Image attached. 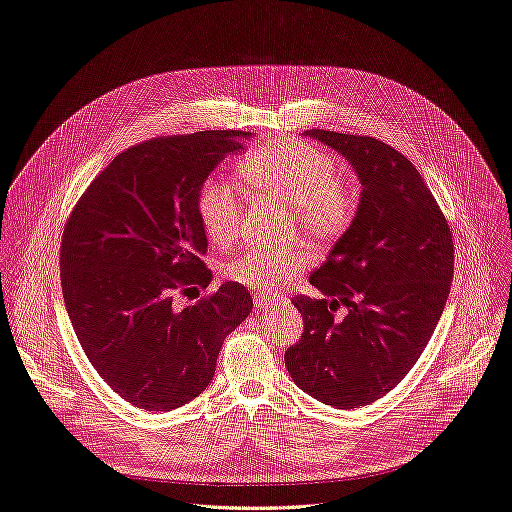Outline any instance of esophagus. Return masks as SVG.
<instances>
[{
  "mask_svg": "<svg viewBox=\"0 0 512 512\" xmlns=\"http://www.w3.org/2000/svg\"><path fill=\"white\" fill-rule=\"evenodd\" d=\"M277 304H279V300H269V298H264V296H256L254 298V306L260 308V310H269V308H273Z\"/></svg>",
  "mask_w": 512,
  "mask_h": 512,
  "instance_id": "34e87169",
  "label": "esophagus"
}]
</instances>
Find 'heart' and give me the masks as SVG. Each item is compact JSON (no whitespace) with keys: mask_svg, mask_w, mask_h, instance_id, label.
<instances>
[{"mask_svg":"<svg viewBox=\"0 0 512 512\" xmlns=\"http://www.w3.org/2000/svg\"><path fill=\"white\" fill-rule=\"evenodd\" d=\"M239 168L252 189L294 210L296 225L316 243H335L356 223L360 191L356 183L337 177L333 154L319 145L277 137L243 156ZM196 214L206 239L216 248H229L241 233L243 193L223 177H206L196 196ZM308 262V250H248L225 262L223 275L271 296Z\"/></svg>","mask_w":512,"mask_h":512,"instance_id":"b5f03b06","label":"heart"}]
</instances>
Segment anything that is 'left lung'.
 Returning a JSON list of instances; mask_svg holds the SVG:
<instances>
[{
	"mask_svg": "<svg viewBox=\"0 0 512 512\" xmlns=\"http://www.w3.org/2000/svg\"><path fill=\"white\" fill-rule=\"evenodd\" d=\"M362 181L360 212L310 275L323 298H291L304 333L285 350L294 383L335 408L367 406L415 367L454 277L446 216L412 162L375 137L310 129ZM337 307H346L337 320Z\"/></svg>",
	"mask_w": 512,
	"mask_h": 512,
	"instance_id": "left-lung-1",
	"label": "left lung"
}]
</instances>
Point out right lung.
I'll list each match as a JSON object with an SVG mask.
<instances>
[{"instance_id": "obj_1", "label": "right lung", "mask_w": 512, "mask_h": 512, "mask_svg": "<svg viewBox=\"0 0 512 512\" xmlns=\"http://www.w3.org/2000/svg\"><path fill=\"white\" fill-rule=\"evenodd\" d=\"M246 131H200L120 152L70 210L60 243L66 310L93 369L137 408L173 410L214 377L225 337L252 310L250 291L223 283L196 304L175 298L210 285L196 214L202 181Z\"/></svg>"}]
</instances>
